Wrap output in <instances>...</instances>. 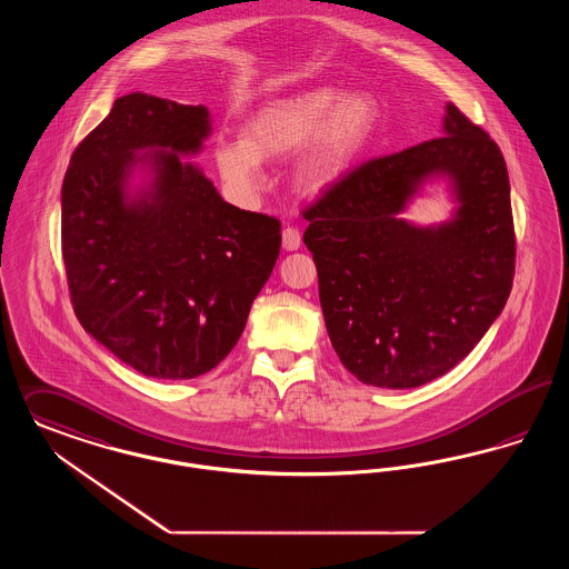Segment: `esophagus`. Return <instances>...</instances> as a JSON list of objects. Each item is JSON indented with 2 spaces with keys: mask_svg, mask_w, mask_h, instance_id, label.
Instances as JSON below:
<instances>
[{
  "mask_svg": "<svg viewBox=\"0 0 569 569\" xmlns=\"http://www.w3.org/2000/svg\"><path fill=\"white\" fill-rule=\"evenodd\" d=\"M281 243H283V250H298V248H300V243H302L300 230H298V228L295 227L283 228V232H281Z\"/></svg>",
  "mask_w": 569,
  "mask_h": 569,
  "instance_id": "1",
  "label": "esophagus"
}]
</instances>
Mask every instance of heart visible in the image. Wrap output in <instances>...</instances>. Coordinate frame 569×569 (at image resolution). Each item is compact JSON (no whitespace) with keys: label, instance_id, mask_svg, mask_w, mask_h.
<instances>
[{"label":"heart","instance_id":"b5f03b06","mask_svg":"<svg viewBox=\"0 0 569 569\" xmlns=\"http://www.w3.org/2000/svg\"><path fill=\"white\" fill-rule=\"evenodd\" d=\"M381 124V106L368 92L318 87L264 103L243 122L241 139L220 141L213 160L220 178L237 194L260 188V160L286 159L302 147L296 160V186L319 194L365 157Z\"/></svg>","mask_w":569,"mask_h":569}]
</instances>
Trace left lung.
I'll list each match as a JSON object with an SVG mask.
<instances>
[{
	"mask_svg": "<svg viewBox=\"0 0 569 569\" xmlns=\"http://www.w3.org/2000/svg\"><path fill=\"white\" fill-rule=\"evenodd\" d=\"M447 174L460 203L438 228L399 218ZM319 302L342 366L366 386L419 387L459 365L500 316L515 277L508 169L453 103L442 137L366 160L302 213Z\"/></svg>",
	"mask_w": 569,
	"mask_h": 569,
	"instance_id": "obj_1",
	"label": "left lung"
}]
</instances>
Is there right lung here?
Returning <instances> with one entry per match:
<instances>
[{"instance_id": "add662e5", "label": "right lung", "mask_w": 569, "mask_h": 569, "mask_svg": "<svg viewBox=\"0 0 569 569\" xmlns=\"http://www.w3.org/2000/svg\"><path fill=\"white\" fill-rule=\"evenodd\" d=\"M209 131L204 106L124 94L73 150L61 190L76 318L154 379H194L227 358L281 248L277 218L227 203L179 157ZM137 166L153 180L131 196Z\"/></svg>"}]
</instances>
